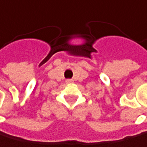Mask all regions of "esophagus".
<instances>
[{
    "label": "esophagus",
    "instance_id": "34e87169",
    "mask_svg": "<svg viewBox=\"0 0 147 147\" xmlns=\"http://www.w3.org/2000/svg\"><path fill=\"white\" fill-rule=\"evenodd\" d=\"M65 82H66L67 83H71V82H73V80H72V79H67Z\"/></svg>",
    "mask_w": 147,
    "mask_h": 147
}]
</instances>
